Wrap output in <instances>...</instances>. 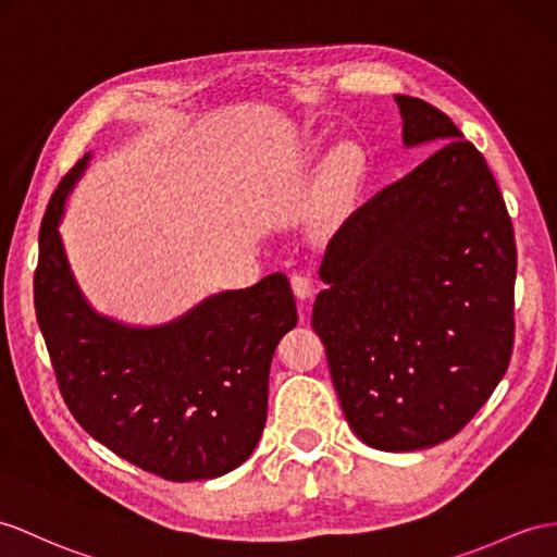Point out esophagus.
Here are the masks:
<instances>
[{
  "instance_id": "esophagus-1",
  "label": "esophagus",
  "mask_w": 557,
  "mask_h": 557,
  "mask_svg": "<svg viewBox=\"0 0 557 557\" xmlns=\"http://www.w3.org/2000/svg\"><path fill=\"white\" fill-rule=\"evenodd\" d=\"M290 286H293L295 297H300V300H307V297H311V293H314V283H311V278L307 274H293Z\"/></svg>"
}]
</instances>
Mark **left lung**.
Wrapping results in <instances>:
<instances>
[{
  "label": "left lung",
  "instance_id": "left-lung-1",
  "mask_svg": "<svg viewBox=\"0 0 557 557\" xmlns=\"http://www.w3.org/2000/svg\"><path fill=\"white\" fill-rule=\"evenodd\" d=\"M406 146H438L337 228L311 325L355 435L381 451L451 440L512 355L518 250L486 160L449 115L395 97Z\"/></svg>",
  "mask_w": 557,
  "mask_h": 557
}]
</instances>
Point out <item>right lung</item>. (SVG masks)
Returning <instances> with one entry per match:
<instances>
[{
	"instance_id": "add662e5",
	"label": "right lung",
	"mask_w": 557,
	"mask_h": 557,
	"mask_svg": "<svg viewBox=\"0 0 557 557\" xmlns=\"http://www.w3.org/2000/svg\"><path fill=\"white\" fill-rule=\"evenodd\" d=\"M89 156L53 191L35 271V311L67 409L120 458L172 482L232 472L267 423L274 349L297 323L283 274L216 293L151 329L94 311L67 264L59 222Z\"/></svg>"
}]
</instances>
